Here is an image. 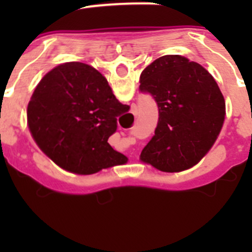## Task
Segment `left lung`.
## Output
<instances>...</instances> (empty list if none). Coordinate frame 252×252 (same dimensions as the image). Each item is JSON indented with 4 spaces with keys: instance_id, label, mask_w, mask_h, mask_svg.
<instances>
[{
    "instance_id": "left-lung-1",
    "label": "left lung",
    "mask_w": 252,
    "mask_h": 252,
    "mask_svg": "<svg viewBox=\"0 0 252 252\" xmlns=\"http://www.w3.org/2000/svg\"><path fill=\"white\" fill-rule=\"evenodd\" d=\"M139 90L159 108L155 135L140 159L166 173L192 168L212 148L224 121L226 104L215 78L195 62L164 55L142 70Z\"/></svg>"
}]
</instances>
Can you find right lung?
<instances>
[{
  "mask_svg": "<svg viewBox=\"0 0 252 252\" xmlns=\"http://www.w3.org/2000/svg\"><path fill=\"white\" fill-rule=\"evenodd\" d=\"M128 110L98 70L70 62L51 69L37 84L29 102L28 124L39 148L58 165L93 174L127 161L108 137L117 130V117Z\"/></svg>",
  "mask_w": 252,
  "mask_h": 252,
  "instance_id": "1",
  "label": "right lung"
}]
</instances>
